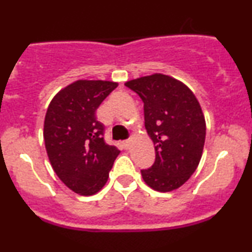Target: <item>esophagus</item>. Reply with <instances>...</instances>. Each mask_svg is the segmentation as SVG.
Returning a JSON list of instances; mask_svg holds the SVG:
<instances>
[{
	"mask_svg": "<svg viewBox=\"0 0 252 252\" xmlns=\"http://www.w3.org/2000/svg\"><path fill=\"white\" fill-rule=\"evenodd\" d=\"M122 144H123V147H124V148H126V149H128V148H129V146H130V141H129V140H126V141H123Z\"/></svg>",
	"mask_w": 252,
	"mask_h": 252,
	"instance_id": "esophagus-1",
	"label": "esophagus"
}]
</instances>
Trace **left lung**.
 I'll return each instance as SVG.
<instances>
[{
	"label": "left lung",
	"mask_w": 252,
	"mask_h": 252,
	"mask_svg": "<svg viewBox=\"0 0 252 252\" xmlns=\"http://www.w3.org/2000/svg\"><path fill=\"white\" fill-rule=\"evenodd\" d=\"M126 86L143 102L144 126L155 146V162L141 170L144 182L158 192L182 186L202 155L206 123L198 99L175 78L155 73L129 80Z\"/></svg>",
	"instance_id": "left-lung-1"
}]
</instances>
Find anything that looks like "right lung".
I'll list each match as a JSON object with an SVG mask.
<instances>
[{"label": "right lung", "instance_id": "right-lung-1", "mask_svg": "<svg viewBox=\"0 0 252 252\" xmlns=\"http://www.w3.org/2000/svg\"><path fill=\"white\" fill-rule=\"evenodd\" d=\"M108 80H77L60 90L46 112L43 140L58 178L80 195L103 189L120 154L104 141L96 110L117 88Z\"/></svg>", "mask_w": 252, "mask_h": 252}]
</instances>
